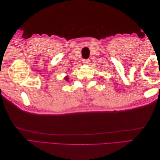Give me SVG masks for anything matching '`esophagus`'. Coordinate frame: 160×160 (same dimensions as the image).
Masks as SVG:
<instances>
[{
    "mask_svg": "<svg viewBox=\"0 0 160 160\" xmlns=\"http://www.w3.org/2000/svg\"><path fill=\"white\" fill-rule=\"evenodd\" d=\"M83 63L84 65H88L89 63V59H83Z\"/></svg>",
    "mask_w": 160,
    "mask_h": 160,
    "instance_id": "1",
    "label": "esophagus"
}]
</instances>
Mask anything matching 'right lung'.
<instances>
[{"mask_svg": "<svg viewBox=\"0 0 160 160\" xmlns=\"http://www.w3.org/2000/svg\"><path fill=\"white\" fill-rule=\"evenodd\" d=\"M65 80H68V79H69V78H68V76L65 77Z\"/></svg>", "mask_w": 160, "mask_h": 160, "instance_id": "1", "label": "right lung"}]
</instances>
